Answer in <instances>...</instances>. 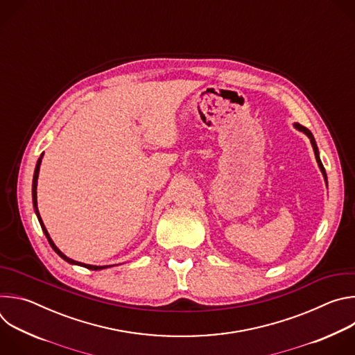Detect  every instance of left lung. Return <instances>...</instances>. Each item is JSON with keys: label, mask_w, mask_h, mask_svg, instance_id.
Here are the masks:
<instances>
[{"label": "left lung", "mask_w": 355, "mask_h": 355, "mask_svg": "<svg viewBox=\"0 0 355 355\" xmlns=\"http://www.w3.org/2000/svg\"><path fill=\"white\" fill-rule=\"evenodd\" d=\"M293 128H295V129H297L299 132H303V133H305V135L311 139V143H312V147H313V151H315V157H316L318 166H319V168H320V171H322V174H323V178H324V181H326V185H327V175H326V170H324V167H323V164H322V160H320V156H319V148H318V144H316V140H315V137H313L312 132H311L309 129H306L305 126L299 125V123H293Z\"/></svg>", "instance_id": "8db88e82"}]
</instances>
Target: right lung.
I'll use <instances>...</instances> for the list:
<instances>
[{
    "label": "right lung",
    "instance_id": "1",
    "mask_svg": "<svg viewBox=\"0 0 355 355\" xmlns=\"http://www.w3.org/2000/svg\"><path fill=\"white\" fill-rule=\"evenodd\" d=\"M42 157H43V155L39 157V160H37V163H36V167H35V173H33V180H32V202H33V209H35V214H36V216H37V220H39V223H40V227H42V230H43V233H44V236H46V239H47L49 244L52 245V248L58 252V254H59L64 261H67L69 264L80 266V267H84V268H88V270H94V271H98V270H105V268L112 267V266H91V264H84V263H80V261H74V260L69 259L66 254H63V252H62V251L58 248V245L55 244V241L52 240V237H50L49 232L46 230L44 225H43V220H42V218H40L39 209H37V192H36V188H37V177H39V170H40V164H42Z\"/></svg>",
    "mask_w": 355,
    "mask_h": 355
}]
</instances>
